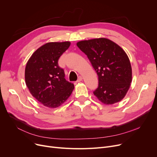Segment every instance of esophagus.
Returning <instances> with one entry per match:
<instances>
[{"label":"esophagus","instance_id":"34e87169","mask_svg":"<svg viewBox=\"0 0 157 157\" xmlns=\"http://www.w3.org/2000/svg\"><path fill=\"white\" fill-rule=\"evenodd\" d=\"M82 80V77L81 76H79L78 77V79H77V82H81Z\"/></svg>","mask_w":157,"mask_h":157}]
</instances>
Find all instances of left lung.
I'll use <instances>...</instances> for the list:
<instances>
[{"label":"left lung","instance_id":"1","mask_svg":"<svg viewBox=\"0 0 157 157\" xmlns=\"http://www.w3.org/2000/svg\"><path fill=\"white\" fill-rule=\"evenodd\" d=\"M77 47L87 56L98 77L94 94L100 101L111 105L125 96L132 82L130 62L118 44L107 38L81 41Z\"/></svg>","mask_w":157,"mask_h":157}]
</instances>
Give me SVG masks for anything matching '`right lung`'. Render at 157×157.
Returning a JSON list of instances; mask_svg holds the SVG:
<instances>
[{
  "instance_id": "obj_1",
  "label": "right lung",
  "mask_w": 157,
  "mask_h": 157,
  "mask_svg": "<svg viewBox=\"0 0 157 157\" xmlns=\"http://www.w3.org/2000/svg\"><path fill=\"white\" fill-rule=\"evenodd\" d=\"M70 42H50L37 49L29 59L25 70V83L31 94L44 106L56 108L68 99L74 84L65 79L59 59Z\"/></svg>"
}]
</instances>
